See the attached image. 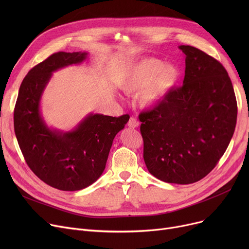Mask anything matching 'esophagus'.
<instances>
[{
    "mask_svg": "<svg viewBox=\"0 0 249 249\" xmlns=\"http://www.w3.org/2000/svg\"><path fill=\"white\" fill-rule=\"evenodd\" d=\"M127 125H128V127H130V128H137V127L139 126V122H138V120L136 119V118L131 117V118H130V119H129Z\"/></svg>",
    "mask_w": 249,
    "mask_h": 249,
    "instance_id": "esophagus-1",
    "label": "esophagus"
}]
</instances>
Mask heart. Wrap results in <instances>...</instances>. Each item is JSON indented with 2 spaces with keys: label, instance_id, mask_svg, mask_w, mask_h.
I'll use <instances>...</instances> for the list:
<instances>
[{
  "label": "heart",
  "instance_id": "obj_1",
  "mask_svg": "<svg viewBox=\"0 0 249 249\" xmlns=\"http://www.w3.org/2000/svg\"><path fill=\"white\" fill-rule=\"evenodd\" d=\"M179 76L174 64H162L155 58H146L136 63L129 71L122 84L127 94H139L142 108H152L163 101Z\"/></svg>",
  "mask_w": 249,
  "mask_h": 249
}]
</instances>
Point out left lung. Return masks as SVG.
I'll return each instance as SVG.
<instances>
[{
    "label": "left lung",
    "instance_id": "obj_1",
    "mask_svg": "<svg viewBox=\"0 0 249 249\" xmlns=\"http://www.w3.org/2000/svg\"><path fill=\"white\" fill-rule=\"evenodd\" d=\"M186 54L182 86L158 106L140 113L143 159L165 182L189 185L205 178L226 151L237 119L227 71L204 51L180 45Z\"/></svg>",
    "mask_w": 249,
    "mask_h": 249
}]
</instances>
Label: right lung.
<instances>
[{
	"mask_svg": "<svg viewBox=\"0 0 249 249\" xmlns=\"http://www.w3.org/2000/svg\"><path fill=\"white\" fill-rule=\"evenodd\" d=\"M87 52L51 54L29 71L20 86L14 110V129L24 159L45 184L61 191H78L103 174L116 134L129 115L89 114L72 131L49 129L40 114V100L52 72L81 63Z\"/></svg>",
	"mask_w": 249,
	"mask_h": 249,
	"instance_id": "right-lung-1",
	"label": "right lung"
}]
</instances>
